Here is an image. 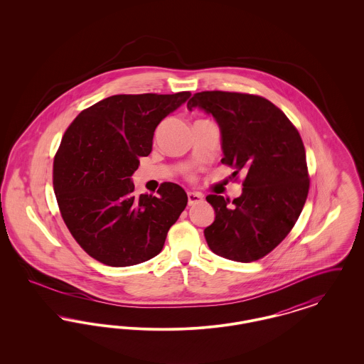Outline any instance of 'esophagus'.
Wrapping results in <instances>:
<instances>
[{"instance_id": "obj_1", "label": "esophagus", "mask_w": 364, "mask_h": 364, "mask_svg": "<svg viewBox=\"0 0 364 364\" xmlns=\"http://www.w3.org/2000/svg\"><path fill=\"white\" fill-rule=\"evenodd\" d=\"M203 200V195L200 192H188V205L193 206Z\"/></svg>"}]
</instances>
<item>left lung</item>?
Segmentation results:
<instances>
[{"label":"left lung","mask_w":364,"mask_h":364,"mask_svg":"<svg viewBox=\"0 0 364 364\" xmlns=\"http://www.w3.org/2000/svg\"><path fill=\"white\" fill-rule=\"evenodd\" d=\"M211 114L220 127L223 164L245 172L233 202L208 195L215 220L205 229L210 250L226 259L252 262L273 251L294 228L310 180L301 138L282 110L250 94L196 92L187 104Z\"/></svg>","instance_id":"left-lung-1"}]
</instances>
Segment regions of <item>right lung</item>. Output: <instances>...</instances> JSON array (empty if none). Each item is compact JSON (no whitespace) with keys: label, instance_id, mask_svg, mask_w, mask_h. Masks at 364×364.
<instances>
[{"label":"right lung","instance_id":"add662e5","mask_svg":"<svg viewBox=\"0 0 364 364\" xmlns=\"http://www.w3.org/2000/svg\"><path fill=\"white\" fill-rule=\"evenodd\" d=\"M190 97L113 95L83 110L65 131L53 188L70 235L94 259L125 267L161 252L187 193L164 183L156 196H135L132 174L139 158L151 153L156 125Z\"/></svg>","mask_w":364,"mask_h":364}]
</instances>
